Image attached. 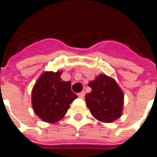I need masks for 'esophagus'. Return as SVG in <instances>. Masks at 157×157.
<instances>
[{
  "instance_id": "esophagus-1",
  "label": "esophagus",
  "mask_w": 157,
  "mask_h": 157,
  "mask_svg": "<svg viewBox=\"0 0 157 157\" xmlns=\"http://www.w3.org/2000/svg\"><path fill=\"white\" fill-rule=\"evenodd\" d=\"M85 95H86V92H85V91H82V92H80V93L78 94V96L79 98H84Z\"/></svg>"
}]
</instances>
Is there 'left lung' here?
<instances>
[{
  "mask_svg": "<svg viewBox=\"0 0 157 157\" xmlns=\"http://www.w3.org/2000/svg\"><path fill=\"white\" fill-rule=\"evenodd\" d=\"M88 86L92 88L85 100L91 114L100 121L110 123L120 117L124 103V94L113 78L99 75Z\"/></svg>",
  "mask_w": 157,
  "mask_h": 157,
  "instance_id": "1",
  "label": "left lung"
}]
</instances>
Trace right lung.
Returning <instances> with one entry per match:
<instances>
[{
    "instance_id": "add662e5",
    "label": "right lung",
    "mask_w": 157,
    "mask_h": 157,
    "mask_svg": "<svg viewBox=\"0 0 157 157\" xmlns=\"http://www.w3.org/2000/svg\"><path fill=\"white\" fill-rule=\"evenodd\" d=\"M62 71H47L40 76L32 92L35 114L43 121L56 123L62 119L70 104L78 98L71 88V81H63Z\"/></svg>"
}]
</instances>
